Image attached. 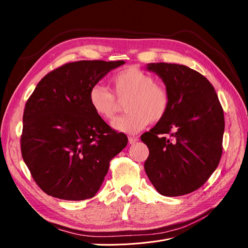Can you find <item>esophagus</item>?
<instances>
[{
  "label": "esophagus",
  "mask_w": 248,
  "mask_h": 248,
  "mask_svg": "<svg viewBox=\"0 0 248 248\" xmlns=\"http://www.w3.org/2000/svg\"><path fill=\"white\" fill-rule=\"evenodd\" d=\"M128 140H129V144L132 145V144H136V142L139 140V138L138 137H130L128 139Z\"/></svg>",
  "instance_id": "1"
}]
</instances>
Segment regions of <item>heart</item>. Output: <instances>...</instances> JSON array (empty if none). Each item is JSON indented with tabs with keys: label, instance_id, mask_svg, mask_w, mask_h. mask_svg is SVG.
Wrapping results in <instances>:
<instances>
[{
	"label": "heart",
	"instance_id": "b5f03b06",
	"mask_svg": "<svg viewBox=\"0 0 248 248\" xmlns=\"http://www.w3.org/2000/svg\"><path fill=\"white\" fill-rule=\"evenodd\" d=\"M111 85L118 99L128 98L125 104L127 114L111 122L115 130L136 134L150 122H159L166 117L170 108V93L166 87L155 84L150 74L137 67H128L111 78ZM88 98L90 106L99 118L109 121L115 117L118 101L107 87L93 86Z\"/></svg>",
	"mask_w": 248,
	"mask_h": 248
}]
</instances>
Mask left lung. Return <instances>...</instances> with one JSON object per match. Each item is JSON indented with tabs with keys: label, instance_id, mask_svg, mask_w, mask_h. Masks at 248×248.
<instances>
[{
	"label": "left lung",
	"instance_id": "obj_1",
	"mask_svg": "<svg viewBox=\"0 0 248 248\" xmlns=\"http://www.w3.org/2000/svg\"><path fill=\"white\" fill-rule=\"evenodd\" d=\"M146 69L161 78L170 98L166 117L140 137L149 148L146 174L162 196H184L205 184L218 166L223 110L213 86L198 71L169 63H150Z\"/></svg>",
	"mask_w": 248,
	"mask_h": 248
}]
</instances>
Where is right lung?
I'll list each match as a JSON object with an SVG mask.
<instances>
[{
	"label": "right lung",
	"instance_id": "1",
	"mask_svg": "<svg viewBox=\"0 0 248 248\" xmlns=\"http://www.w3.org/2000/svg\"><path fill=\"white\" fill-rule=\"evenodd\" d=\"M124 61H78L46 74L28 99L21 155L40 188L57 199L93 198L128 139L97 116L89 91Z\"/></svg>",
	"mask_w": 248,
	"mask_h": 248
}]
</instances>
